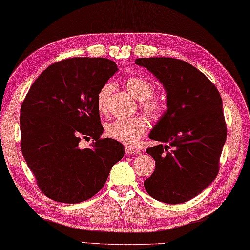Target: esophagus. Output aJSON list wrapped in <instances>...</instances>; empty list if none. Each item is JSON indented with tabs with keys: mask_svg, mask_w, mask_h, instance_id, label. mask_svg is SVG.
Wrapping results in <instances>:
<instances>
[{
	"mask_svg": "<svg viewBox=\"0 0 250 250\" xmlns=\"http://www.w3.org/2000/svg\"><path fill=\"white\" fill-rule=\"evenodd\" d=\"M125 153H126V155H128V156H135L137 154V149L133 147V146L126 145L125 146Z\"/></svg>",
	"mask_w": 250,
	"mask_h": 250,
	"instance_id": "1",
	"label": "esophagus"
}]
</instances>
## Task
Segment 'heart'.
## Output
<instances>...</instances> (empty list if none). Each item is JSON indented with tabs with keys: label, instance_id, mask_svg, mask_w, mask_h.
I'll return each mask as SVG.
<instances>
[{
	"label": "heart",
	"instance_id": "obj_1",
	"mask_svg": "<svg viewBox=\"0 0 250 250\" xmlns=\"http://www.w3.org/2000/svg\"><path fill=\"white\" fill-rule=\"evenodd\" d=\"M126 89L140 102V107L150 118H157L164 109L163 101L159 96L153 95L154 84L142 76H130L124 82ZM112 92V86L106 83L97 94L96 105L101 113H106L108 109L109 96ZM148 128V122L141 115L128 119L115 120L105 127L106 135L127 145L135 144Z\"/></svg>",
	"mask_w": 250,
	"mask_h": 250
}]
</instances>
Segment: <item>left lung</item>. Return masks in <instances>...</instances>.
I'll return each instance as SVG.
<instances>
[{"instance_id": "8db88e82", "label": "left lung", "mask_w": 250, "mask_h": 250, "mask_svg": "<svg viewBox=\"0 0 250 250\" xmlns=\"http://www.w3.org/2000/svg\"><path fill=\"white\" fill-rule=\"evenodd\" d=\"M135 62L153 73L167 92V111L149 133L162 144L146 149L156 168L144 188L159 202L186 203L218 173L227 138L221 94L204 73L184 60L150 57Z\"/></svg>"}]
</instances>
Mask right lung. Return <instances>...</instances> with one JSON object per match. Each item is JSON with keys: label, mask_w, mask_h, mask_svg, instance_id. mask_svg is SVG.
Returning <instances> with one entry per match:
<instances>
[{"label": "right lung", "mask_w": 250, "mask_h": 250, "mask_svg": "<svg viewBox=\"0 0 250 250\" xmlns=\"http://www.w3.org/2000/svg\"><path fill=\"white\" fill-rule=\"evenodd\" d=\"M107 58L76 57L55 62L36 79L21 106V149L41 192L55 202L94 196L124 156L117 140L102 139L96 100L117 72ZM92 137L89 149L78 146Z\"/></svg>", "instance_id": "1"}]
</instances>
